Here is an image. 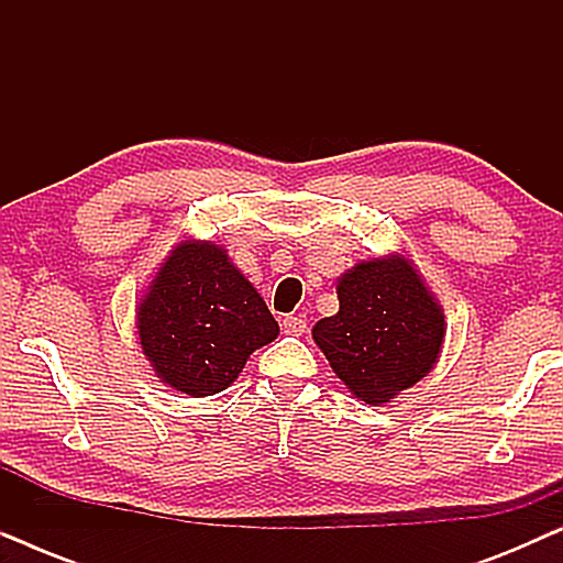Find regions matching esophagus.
<instances>
[{"mask_svg": "<svg viewBox=\"0 0 563 563\" xmlns=\"http://www.w3.org/2000/svg\"><path fill=\"white\" fill-rule=\"evenodd\" d=\"M282 330H284V333H287V335H302L305 330H307V320H302V318H291V314H289V318L282 320Z\"/></svg>", "mask_w": 563, "mask_h": 563, "instance_id": "1", "label": "esophagus"}]
</instances>
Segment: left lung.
<instances>
[{
  "mask_svg": "<svg viewBox=\"0 0 563 563\" xmlns=\"http://www.w3.org/2000/svg\"><path fill=\"white\" fill-rule=\"evenodd\" d=\"M338 312L314 322L312 338L345 389L382 407L438 364L445 314L402 253L358 261L335 284Z\"/></svg>",
  "mask_w": 563,
  "mask_h": 563,
  "instance_id": "left-lung-1",
  "label": "left lung"
}]
</instances>
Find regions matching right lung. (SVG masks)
I'll use <instances>...</instances> for the list:
<instances>
[{
    "mask_svg": "<svg viewBox=\"0 0 563 563\" xmlns=\"http://www.w3.org/2000/svg\"><path fill=\"white\" fill-rule=\"evenodd\" d=\"M153 374L189 397L228 389L251 353L279 335L264 297L212 241L184 238L161 261L135 305Z\"/></svg>",
    "mask_w": 563,
    "mask_h": 563,
    "instance_id": "1",
    "label": "right lung"
}]
</instances>
